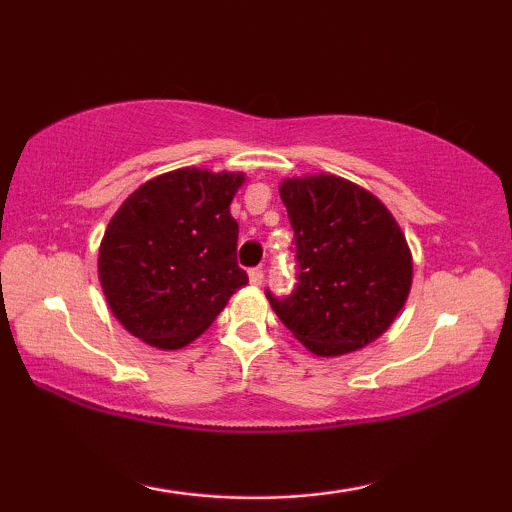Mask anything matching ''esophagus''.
<instances>
[{
  "instance_id": "1",
  "label": "esophagus",
  "mask_w": 512,
  "mask_h": 512,
  "mask_svg": "<svg viewBox=\"0 0 512 512\" xmlns=\"http://www.w3.org/2000/svg\"><path fill=\"white\" fill-rule=\"evenodd\" d=\"M263 279H265V270H263V268H251V270H249V282H251V284L261 286Z\"/></svg>"
}]
</instances>
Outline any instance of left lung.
Segmentation results:
<instances>
[{
  "instance_id": "obj_1",
  "label": "left lung",
  "mask_w": 512,
  "mask_h": 512,
  "mask_svg": "<svg viewBox=\"0 0 512 512\" xmlns=\"http://www.w3.org/2000/svg\"><path fill=\"white\" fill-rule=\"evenodd\" d=\"M293 228L296 284L265 289L282 324L319 356L361 349L401 312L412 282L408 242L375 195L352 181L286 179L279 186Z\"/></svg>"
}]
</instances>
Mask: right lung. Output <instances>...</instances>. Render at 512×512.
Here are the masks:
<instances>
[{"mask_svg": "<svg viewBox=\"0 0 512 512\" xmlns=\"http://www.w3.org/2000/svg\"><path fill=\"white\" fill-rule=\"evenodd\" d=\"M242 174L184 167L139 186L109 221L100 282L116 319L160 349L198 338L249 282L230 216Z\"/></svg>", "mask_w": 512, "mask_h": 512, "instance_id": "1", "label": "right lung"}]
</instances>
